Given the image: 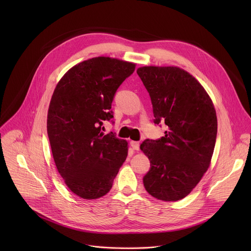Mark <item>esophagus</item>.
Segmentation results:
<instances>
[{
    "label": "esophagus",
    "mask_w": 251,
    "mask_h": 251,
    "mask_svg": "<svg viewBox=\"0 0 251 251\" xmlns=\"http://www.w3.org/2000/svg\"><path fill=\"white\" fill-rule=\"evenodd\" d=\"M130 144H131V146H132V148L134 149V150H139L140 149V143L139 142H137V141H131L130 142Z\"/></svg>",
    "instance_id": "esophagus-1"
}]
</instances>
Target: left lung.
I'll return each instance as SVG.
<instances>
[{"label": "left lung", "instance_id": "1", "mask_svg": "<svg viewBox=\"0 0 251 251\" xmlns=\"http://www.w3.org/2000/svg\"><path fill=\"white\" fill-rule=\"evenodd\" d=\"M137 74L150 94L154 123L168 126L164 137L147 139L140 146L151 164L143 183L158 200H182L210 165L218 132L214 105L185 69L150 65L139 67Z\"/></svg>", "mask_w": 251, "mask_h": 251}]
</instances>
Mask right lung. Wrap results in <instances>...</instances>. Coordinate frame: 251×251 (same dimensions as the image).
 <instances>
[{
  "label": "right lung",
  "mask_w": 251,
  "mask_h": 251,
  "mask_svg": "<svg viewBox=\"0 0 251 251\" xmlns=\"http://www.w3.org/2000/svg\"><path fill=\"white\" fill-rule=\"evenodd\" d=\"M133 62L98 56L71 67L55 86L48 112V135L58 173L68 189L84 200L108 193L128 155V142L103 121L113 117L111 103Z\"/></svg>",
  "instance_id": "add662e5"
}]
</instances>
